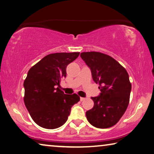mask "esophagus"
<instances>
[{
	"label": "esophagus",
	"mask_w": 154,
	"mask_h": 154,
	"mask_svg": "<svg viewBox=\"0 0 154 154\" xmlns=\"http://www.w3.org/2000/svg\"><path fill=\"white\" fill-rule=\"evenodd\" d=\"M84 100H85V98H82V97H80V101H83Z\"/></svg>",
	"instance_id": "34e87169"
}]
</instances>
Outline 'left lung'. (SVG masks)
<instances>
[{
  "instance_id": "1",
  "label": "left lung",
  "mask_w": 154,
  "mask_h": 154,
  "mask_svg": "<svg viewBox=\"0 0 154 154\" xmlns=\"http://www.w3.org/2000/svg\"><path fill=\"white\" fill-rule=\"evenodd\" d=\"M80 57L91 69L92 79L99 84L100 95L92 97L94 105L86 112L87 119L96 128L115 125L128 107L131 85L128 73L111 56L96 51L82 52Z\"/></svg>"
}]
</instances>
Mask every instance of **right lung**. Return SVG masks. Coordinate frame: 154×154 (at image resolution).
I'll return each instance as SVG.
<instances>
[{"label": "right lung", "mask_w": 154, "mask_h": 154, "mask_svg": "<svg viewBox=\"0 0 154 154\" xmlns=\"http://www.w3.org/2000/svg\"><path fill=\"white\" fill-rule=\"evenodd\" d=\"M79 52L49 54L29 70L24 81V102L31 117L40 127L58 128L65 123L77 94H65L58 87L66 76V67ZM58 87H57V86Z\"/></svg>", "instance_id": "add662e5"}]
</instances>
